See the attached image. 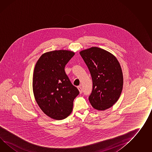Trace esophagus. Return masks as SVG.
Returning a JSON list of instances; mask_svg holds the SVG:
<instances>
[{"instance_id": "obj_1", "label": "esophagus", "mask_w": 152, "mask_h": 152, "mask_svg": "<svg viewBox=\"0 0 152 152\" xmlns=\"http://www.w3.org/2000/svg\"><path fill=\"white\" fill-rule=\"evenodd\" d=\"M78 91H80V94H82V92H83V91H82V87L81 86H78Z\"/></svg>"}]
</instances>
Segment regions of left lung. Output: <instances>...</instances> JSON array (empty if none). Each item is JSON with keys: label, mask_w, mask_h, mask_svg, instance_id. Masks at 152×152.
I'll list each match as a JSON object with an SVG mask.
<instances>
[{"label": "left lung", "mask_w": 152, "mask_h": 152, "mask_svg": "<svg viewBox=\"0 0 152 152\" xmlns=\"http://www.w3.org/2000/svg\"><path fill=\"white\" fill-rule=\"evenodd\" d=\"M89 69L93 89L88 99L94 109L104 110L118 101L123 87L121 67L115 56L98 47L80 53Z\"/></svg>", "instance_id": "8db88e82"}]
</instances>
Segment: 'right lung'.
<instances>
[{"mask_svg": "<svg viewBox=\"0 0 152 152\" xmlns=\"http://www.w3.org/2000/svg\"><path fill=\"white\" fill-rule=\"evenodd\" d=\"M74 52L65 50L47 52L41 56L34 67L33 91L41 110L49 117L63 120L70 114L79 91L65 72Z\"/></svg>", "mask_w": 152, "mask_h": 152, "instance_id": "add662e5", "label": "right lung"}]
</instances>
